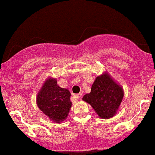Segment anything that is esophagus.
Returning a JSON list of instances; mask_svg holds the SVG:
<instances>
[{"label": "esophagus", "instance_id": "esophagus-1", "mask_svg": "<svg viewBox=\"0 0 155 155\" xmlns=\"http://www.w3.org/2000/svg\"><path fill=\"white\" fill-rule=\"evenodd\" d=\"M81 96H82L81 93H78V94H77L74 95L75 98H81Z\"/></svg>", "mask_w": 155, "mask_h": 155}]
</instances>
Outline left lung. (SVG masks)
Here are the masks:
<instances>
[{"label":"left lung","mask_w":155,"mask_h":155,"mask_svg":"<svg viewBox=\"0 0 155 155\" xmlns=\"http://www.w3.org/2000/svg\"><path fill=\"white\" fill-rule=\"evenodd\" d=\"M124 97L122 87L108 74L97 77L91 86V92L83 100L89 103L101 118L109 119L116 114Z\"/></svg>","instance_id":"left-lung-1"}]
</instances>
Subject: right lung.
I'll list each match as a JSON object with an SVG mask.
<instances>
[{
	"instance_id": "1",
	"label": "right lung",
	"mask_w": 155,
	"mask_h": 155,
	"mask_svg": "<svg viewBox=\"0 0 155 155\" xmlns=\"http://www.w3.org/2000/svg\"><path fill=\"white\" fill-rule=\"evenodd\" d=\"M39 109L51 120L61 123L68 116L71 107V93L66 88L59 87L57 80H46L37 95Z\"/></svg>"
}]
</instances>
